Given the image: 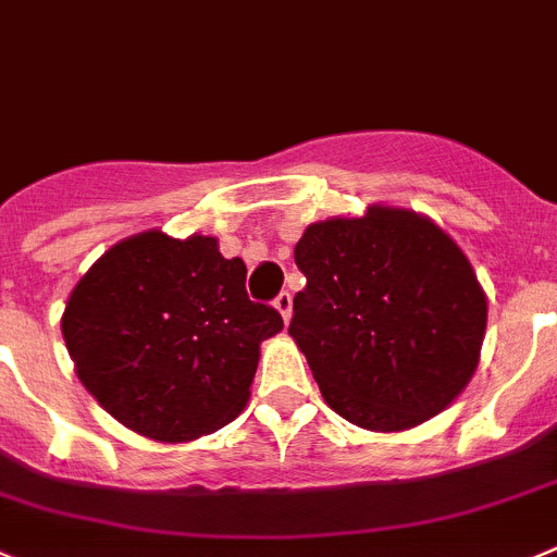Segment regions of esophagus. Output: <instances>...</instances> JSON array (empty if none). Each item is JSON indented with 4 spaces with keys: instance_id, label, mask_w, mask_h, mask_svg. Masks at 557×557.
<instances>
[{
    "instance_id": "obj_1",
    "label": "esophagus",
    "mask_w": 557,
    "mask_h": 557,
    "mask_svg": "<svg viewBox=\"0 0 557 557\" xmlns=\"http://www.w3.org/2000/svg\"><path fill=\"white\" fill-rule=\"evenodd\" d=\"M274 308H277V313L283 315V321L288 324V321H290V294H288V290L277 294V299H274Z\"/></svg>"
}]
</instances>
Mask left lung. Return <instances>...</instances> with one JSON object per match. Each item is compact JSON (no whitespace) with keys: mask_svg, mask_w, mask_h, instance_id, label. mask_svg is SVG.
<instances>
[{"mask_svg":"<svg viewBox=\"0 0 557 557\" xmlns=\"http://www.w3.org/2000/svg\"><path fill=\"white\" fill-rule=\"evenodd\" d=\"M308 277L288 335L324 401L368 431L443 412L472 379L486 296L459 244L409 208L315 222L294 247Z\"/></svg>","mask_w":557,"mask_h":557,"instance_id":"obj_1","label":"left lung"}]
</instances>
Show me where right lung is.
Listing matches in <instances>:
<instances>
[{
    "instance_id": "1",
    "label": "right lung",
    "mask_w": 557,
    "mask_h": 557,
    "mask_svg": "<svg viewBox=\"0 0 557 557\" xmlns=\"http://www.w3.org/2000/svg\"><path fill=\"white\" fill-rule=\"evenodd\" d=\"M244 283V261H227L214 236L123 238L67 296L62 337L76 376L114 420L156 443L222 429L247 404L261 341L283 330Z\"/></svg>"
}]
</instances>
